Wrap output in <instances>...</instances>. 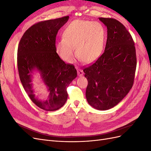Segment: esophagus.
<instances>
[{"mask_svg":"<svg viewBox=\"0 0 151 151\" xmlns=\"http://www.w3.org/2000/svg\"><path fill=\"white\" fill-rule=\"evenodd\" d=\"M77 75H78V76H79V77H81V76H82L83 75V71L82 70H81V69H79V68H77Z\"/></svg>","mask_w":151,"mask_h":151,"instance_id":"1","label":"esophagus"}]
</instances>
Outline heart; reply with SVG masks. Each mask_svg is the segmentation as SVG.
Instances as JSON below:
<instances>
[{
	"label": "heart",
	"mask_w": 151,
	"mask_h": 151,
	"mask_svg": "<svg viewBox=\"0 0 151 151\" xmlns=\"http://www.w3.org/2000/svg\"><path fill=\"white\" fill-rule=\"evenodd\" d=\"M63 39L56 44V51L64 61L70 63L76 54L81 60L91 63L101 55L104 45L105 31L97 22L76 20L63 31Z\"/></svg>",
	"instance_id": "1"
}]
</instances>
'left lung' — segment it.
Segmentation results:
<instances>
[{"mask_svg":"<svg viewBox=\"0 0 151 151\" xmlns=\"http://www.w3.org/2000/svg\"><path fill=\"white\" fill-rule=\"evenodd\" d=\"M99 19L107 27L104 52L83 71L88 81L87 101L96 109L106 110L119 103L133 86L137 57L133 38L125 26L113 18Z\"/></svg>","mask_w":151,"mask_h":151,"instance_id":"obj_1","label":"left lung"}]
</instances>
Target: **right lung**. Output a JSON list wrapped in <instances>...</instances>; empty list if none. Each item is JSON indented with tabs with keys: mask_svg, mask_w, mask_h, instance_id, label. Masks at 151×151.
Segmentation results:
<instances>
[{
	"mask_svg": "<svg viewBox=\"0 0 151 151\" xmlns=\"http://www.w3.org/2000/svg\"><path fill=\"white\" fill-rule=\"evenodd\" d=\"M68 16L40 21L27 29L17 48V68L22 86L36 106L46 111H55L65 103L67 88L77 77L74 65L65 63L56 52L58 31L68 19ZM35 68L40 71L50 93L48 99L41 102L32 89L31 73Z\"/></svg>",
	"mask_w": 151,
	"mask_h": 151,
	"instance_id": "obj_1",
	"label": "right lung"
}]
</instances>
